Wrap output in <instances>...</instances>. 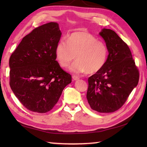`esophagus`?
Instances as JSON below:
<instances>
[{
	"label": "esophagus",
	"instance_id": "esophagus-1",
	"mask_svg": "<svg viewBox=\"0 0 147 147\" xmlns=\"http://www.w3.org/2000/svg\"><path fill=\"white\" fill-rule=\"evenodd\" d=\"M72 78H73V80H74V81H76V80H79V78L78 77L76 76H74V75H73V76H72Z\"/></svg>",
	"mask_w": 147,
	"mask_h": 147
}]
</instances>
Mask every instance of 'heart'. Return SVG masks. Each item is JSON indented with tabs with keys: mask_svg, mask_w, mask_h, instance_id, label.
Wrapping results in <instances>:
<instances>
[{
	"mask_svg": "<svg viewBox=\"0 0 147 147\" xmlns=\"http://www.w3.org/2000/svg\"><path fill=\"white\" fill-rule=\"evenodd\" d=\"M108 49L105 43L88 32H76L60 40L55 46V55L59 64L66 67L75 57L77 60L69 67L75 74L95 73L102 69L107 61Z\"/></svg>",
	"mask_w": 147,
	"mask_h": 147,
	"instance_id": "heart-1",
	"label": "heart"
}]
</instances>
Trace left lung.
<instances>
[{"label": "left lung", "mask_w": 147, "mask_h": 147, "mask_svg": "<svg viewBox=\"0 0 147 147\" xmlns=\"http://www.w3.org/2000/svg\"><path fill=\"white\" fill-rule=\"evenodd\" d=\"M99 35L109 55L102 69L88 78L86 98L93 110L109 113L125 103L138 85L139 72L128 46L114 31L103 28Z\"/></svg>", "instance_id": "1"}]
</instances>
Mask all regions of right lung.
<instances>
[{"label":"right lung","instance_id":"right-lung-1","mask_svg":"<svg viewBox=\"0 0 147 147\" xmlns=\"http://www.w3.org/2000/svg\"><path fill=\"white\" fill-rule=\"evenodd\" d=\"M61 35L57 23L43 24L22 39L9 59L12 91L31 111L52 110L71 83V76L55 60V46Z\"/></svg>","mask_w":147,"mask_h":147}]
</instances>
